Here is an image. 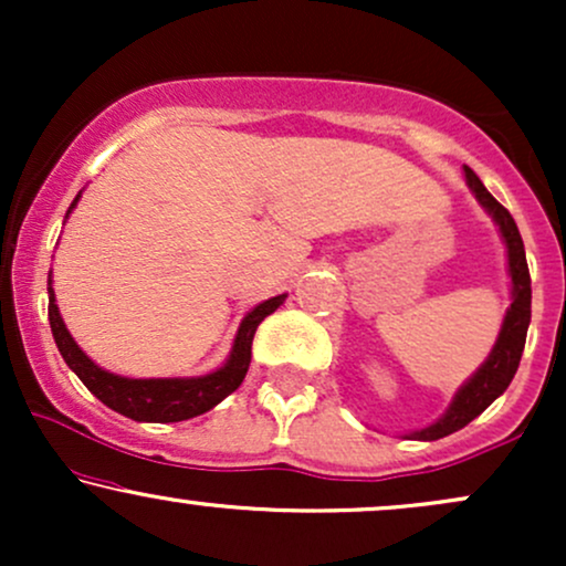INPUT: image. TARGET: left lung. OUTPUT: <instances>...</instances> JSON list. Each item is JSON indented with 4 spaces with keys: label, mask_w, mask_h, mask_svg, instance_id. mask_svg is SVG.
<instances>
[{
    "label": "left lung",
    "mask_w": 566,
    "mask_h": 566,
    "mask_svg": "<svg viewBox=\"0 0 566 566\" xmlns=\"http://www.w3.org/2000/svg\"><path fill=\"white\" fill-rule=\"evenodd\" d=\"M465 180H469L471 191L476 193V199L486 207L495 223L503 233L505 247H509V271H511V284H513V303L503 319V329H500L495 348H492L490 359L479 367V373L454 394L450 409L444 412V418H439L437 423L423 428V431L409 433V439H423V441H437L441 437H450V433L460 431L463 426H469L473 418L484 412L492 401L497 399L505 388L511 386L513 375H516L518 361H522L524 340H527V327L532 316V279L527 269V255H524V242L522 233L516 229V220L511 218V212L505 210L500 201L486 191L479 175L465 167Z\"/></svg>",
    "instance_id": "1"
}]
</instances>
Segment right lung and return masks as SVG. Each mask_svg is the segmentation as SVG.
I'll return each mask as SVG.
<instances>
[{
  "label": "right lung",
  "instance_id": "1",
  "mask_svg": "<svg viewBox=\"0 0 566 566\" xmlns=\"http://www.w3.org/2000/svg\"><path fill=\"white\" fill-rule=\"evenodd\" d=\"M76 199L71 201V207L76 205ZM48 295L50 329H53L57 350H61V356L66 359V365L80 375V380L103 401V405L112 407L114 412L125 415V418L138 420V423H178V420L197 418V415L207 412V409L216 407L218 401H223L226 396L237 391V388L242 386L247 367H250L252 337H255L258 324H261L269 314H274L279 305L284 303V297H271V301L255 305V308L244 316L242 324H239V333L237 340H233L229 361L220 369H216V373L201 375V378L133 380L122 378V375L106 373V369L97 367L90 356H84V350L76 346L74 337L69 335L66 324L61 319V314H57L53 279H48Z\"/></svg>",
  "mask_w": 566,
  "mask_h": 566
}]
</instances>
